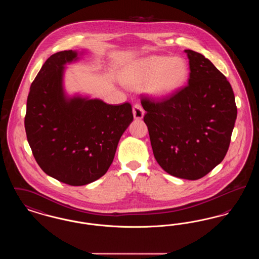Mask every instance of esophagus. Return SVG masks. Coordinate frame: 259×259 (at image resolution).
Listing matches in <instances>:
<instances>
[{"mask_svg": "<svg viewBox=\"0 0 259 259\" xmlns=\"http://www.w3.org/2000/svg\"><path fill=\"white\" fill-rule=\"evenodd\" d=\"M133 114H134V118L136 119H142L144 117L145 111L143 109V107L141 106V104L137 103L133 107Z\"/></svg>", "mask_w": 259, "mask_h": 259, "instance_id": "1", "label": "esophagus"}]
</instances>
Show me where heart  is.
<instances>
[{
  "instance_id": "b5f03b06",
  "label": "heart",
  "mask_w": 259,
  "mask_h": 259,
  "mask_svg": "<svg viewBox=\"0 0 259 259\" xmlns=\"http://www.w3.org/2000/svg\"><path fill=\"white\" fill-rule=\"evenodd\" d=\"M187 74V64L183 58L151 55L136 61L129 68L127 82L134 85L146 83L149 95L163 99L185 83Z\"/></svg>"
}]
</instances>
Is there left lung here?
Instances as JSON below:
<instances>
[{
	"instance_id": "left-lung-1",
	"label": "left lung",
	"mask_w": 259,
	"mask_h": 259,
	"mask_svg": "<svg viewBox=\"0 0 259 259\" xmlns=\"http://www.w3.org/2000/svg\"><path fill=\"white\" fill-rule=\"evenodd\" d=\"M189 60L186 87L154 101L142 99L154 157L165 172L195 181L225 157L237 107L229 81L201 53L185 50Z\"/></svg>"
}]
</instances>
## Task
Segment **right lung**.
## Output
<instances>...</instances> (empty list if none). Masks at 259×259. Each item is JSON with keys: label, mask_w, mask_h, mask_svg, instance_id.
Here are the masks:
<instances>
[{"label": "right lung", "mask_w": 259, "mask_h": 259, "mask_svg": "<svg viewBox=\"0 0 259 259\" xmlns=\"http://www.w3.org/2000/svg\"><path fill=\"white\" fill-rule=\"evenodd\" d=\"M78 58L76 51L65 50L42 65L30 87L24 121L41 170L74 186L93 183L107 172L121 136L133 121L129 103L114 106L66 94L65 65Z\"/></svg>", "instance_id": "right-lung-1"}]
</instances>
